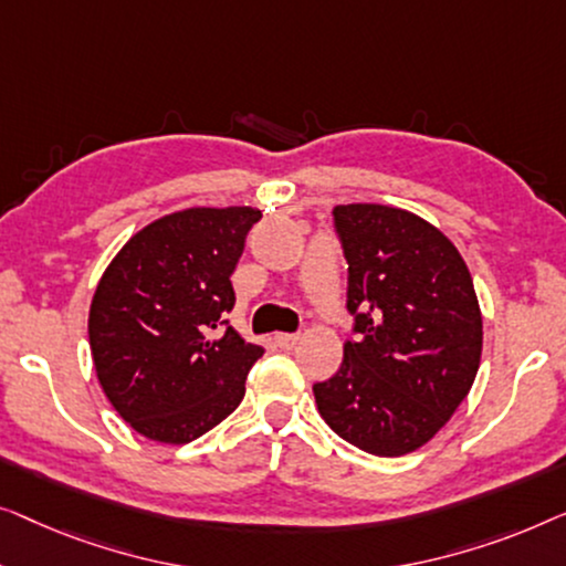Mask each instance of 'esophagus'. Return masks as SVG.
<instances>
[{"label":"esophagus","mask_w":566,"mask_h":566,"mask_svg":"<svg viewBox=\"0 0 566 566\" xmlns=\"http://www.w3.org/2000/svg\"><path fill=\"white\" fill-rule=\"evenodd\" d=\"M297 340H300L297 333H276V336H274V344L284 348V352H290V348L297 346Z\"/></svg>","instance_id":"34e87169"}]
</instances>
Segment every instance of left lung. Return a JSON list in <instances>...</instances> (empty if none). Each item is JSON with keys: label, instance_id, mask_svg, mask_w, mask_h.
Masks as SVG:
<instances>
[{"label": "left lung", "instance_id": "left-lung-1", "mask_svg": "<svg viewBox=\"0 0 566 566\" xmlns=\"http://www.w3.org/2000/svg\"><path fill=\"white\" fill-rule=\"evenodd\" d=\"M356 340L331 379L313 385L340 439L402 457L433 439L474 385L482 313L472 274L449 238L400 207L338 205Z\"/></svg>", "mask_w": 566, "mask_h": 566}]
</instances>
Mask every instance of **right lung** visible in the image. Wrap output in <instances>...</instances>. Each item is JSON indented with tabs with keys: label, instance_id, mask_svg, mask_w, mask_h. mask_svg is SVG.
<instances>
[{
	"label": "right lung",
	"instance_id": "right-lung-1",
	"mask_svg": "<svg viewBox=\"0 0 566 566\" xmlns=\"http://www.w3.org/2000/svg\"><path fill=\"white\" fill-rule=\"evenodd\" d=\"M259 220L253 207L164 214L102 274L90 307L94 369L113 408L146 439L189 443L241 405L264 348L245 344L226 313L235 305L230 274Z\"/></svg>",
	"mask_w": 566,
	"mask_h": 566
}]
</instances>
